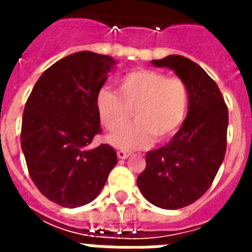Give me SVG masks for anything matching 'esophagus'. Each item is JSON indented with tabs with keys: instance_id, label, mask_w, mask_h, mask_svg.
Masks as SVG:
<instances>
[{
	"instance_id": "obj_1",
	"label": "esophagus",
	"mask_w": 252,
	"mask_h": 252,
	"mask_svg": "<svg viewBox=\"0 0 252 252\" xmlns=\"http://www.w3.org/2000/svg\"><path fill=\"white\" fill-rule=\"evenodd\" d=\"M130 156V152H128V150H118V157L120 158V159H126V158H128Z\"/></svg>"
}]
</instances>
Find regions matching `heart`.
Returning <instances> with one entry per match:
<instances>
[{"label":"heart","instance_id":"b5f03b06","mask_svg":"<svg viewBox=\"0 0 252 252\" xmlns=\"http://www.w3.org/2000/svg\"><path fill=\"white\" fill-rule=\"evenodd\" d=\"M189 103L187 85L180 77L153 69H137L119 80L118 94L103 89L96 96V110L107 130L125 126L131 112L133 126L111 134L108 141L122 149H140L171 138L183 124Z\"/></svg>","mask_w":252,"mask_h":252}]
</instances>
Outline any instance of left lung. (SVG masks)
Returning <instances> with one entry per match:
<instances>
[{"label": "left lung", "instance_id": "8db88e82", "mask_svg": "<svg viewBox=\"0 0 252 252\" xmlns=\"http://www.w3.org/2000/svg\"><path fill=\"white\" fill-rule=\"evenodd\" d=\"M152 63L172 69L186 82L189 103L171 141L148 152L137 186L156 207L179 209L199 200L213 183L226 152L229 112L217 84L200 65L179 55Z\"/></svg>", "mask_w": 252, "mask_h": 252}]
</instances>
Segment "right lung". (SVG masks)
I'll use <instances>...</instances> for the list:
<instances>
[{"label":"right lung","instance_id":"obj_1","mask_svg":"<svg viewBox=\"0 0 252 252\" xmlns=\"http://www.w3.org/2000/svg\"><path fill=\"white\" fill-rule=\"evenodd\" d=\"M114 64L90 51L69 55L41 74L26 102L21 145L29 174L61 207L93 201L118 163L108 144L89 148L102 133L96 96Z\"/></svg>","mask_w":252,"mask_h":252}]
</instances>
